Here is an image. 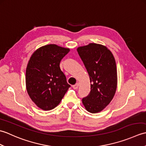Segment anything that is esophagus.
<instances>
[{
  "instance_id": "34e87169",
  "label": "esophagus",
  "mask_w": 146,
  "mask_h": 146,
  "mask_svg": "<svg viewBox=\"0 0 146 146\" xmlns=\"http://www.w3.org/2000/svg\"><path fill=\"white\" fill-rule=\"evenodd\" d=\"M79 86V83H76L75 85H74L72 86V87L74 88V89H77L78 88Z\"/></svg>"
}]
</instances>
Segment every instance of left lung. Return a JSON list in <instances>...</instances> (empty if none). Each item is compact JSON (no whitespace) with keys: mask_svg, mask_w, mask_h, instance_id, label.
<instances>
[{"mask_svg":"<svg viewBox=\"0 0 146 146\" xmlns=\"http://www.w3.org/2000/svg\"><path fill=\"white\" fill-rule=\"evenodd\" d=\"M90 80V92L82 99L86 110L100 112L112 100L117 85L115 60L106 46L90 43L77 48Z\"/></svg>","mask_w":146,"mask_h":146,"instance_id":"1","label":"left lung"}]
</instances>
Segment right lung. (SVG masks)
I'll use <instances>...</instances> for the list:
<instances>
[{
    "mask_svg": "<svg viewBox=\"0 0 146 146\" xmlns=\"http://www.w3.org/2000/svg\"><path fill=\"white\" fill-rule=\"evenodd\" d=\"M70 49L56 44L39 48L32 54L26 72L27 92L42 110L53 109L70 87L60 69L61 60Z\"/></svg>",
    "mask_w": 146,
    "mask_h": 146,
    "instance_id": "obj_1",
    "label": "right lung"
}]
</instances>
